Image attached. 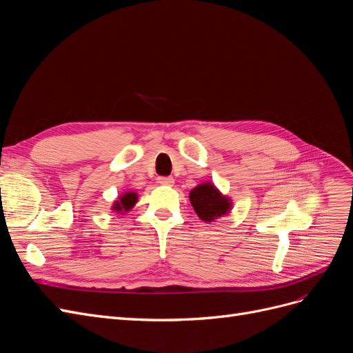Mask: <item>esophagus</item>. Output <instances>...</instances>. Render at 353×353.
I'll return each mask as SVG.
<instances>
[{
  "label": "esophagus",
  "instance_id": "34e87169",
  "mask_svg": "<svg viewBox=\"0 0 353 353\" xmlns=\"http://www.w3.org/2000/svg\"><path fill=\"white\" fill-rule=\"evenodd\" d=\"M157 181H159V184H162V185H174L172 176H159Z\"/></svg>",
  "mask_w": 353,
  "mask_h": 353
}]
</instances>
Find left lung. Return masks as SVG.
I'll return each instance as SVG.
<instances>
[{"label":"left lung","instance_id":"obj_1","mask_svg":"<svg viewBox=\"0 0 353 353\" xmlns=\"http://www.w3.org/2000/svg\"><path fill=\"white\" fill-rule=\"evenodd\" d=\"M190 201L200 219L212 222L225 215L230 209V200L221 196L219 191L212 184H201L191 190Z\"/></svg>","mask_w":353,"mask_h":353}]
</instances>
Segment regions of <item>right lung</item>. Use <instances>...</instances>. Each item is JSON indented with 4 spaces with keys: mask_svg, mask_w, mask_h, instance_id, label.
Returning a JSON list of instances; mask_svg holds the SVG:
<instances>
[{
    "mask_svg": "<svg viewBox=\"0 0 353 353\" xmlns=\"http://www.w3.org/2000/svg\"><path fill=\"white\" fill-rule=\"evenodd\" d=\"M137 201V194L135 193H126L125 196L121 197L119 201H116V205L113 206L114 210H130Z\"/></svg>",
    "mask_w": 353,
    "mask_h": 353,
    "instance_id": "1",
    "label": "right lung"
}]
</instances>
